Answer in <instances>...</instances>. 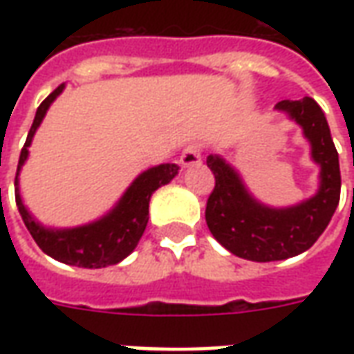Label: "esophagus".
Here are the masks:
<instances>
[{
  "label": "esophagus",
  "instance_id": "esophagus-1",
  "mask_svg": "<svg viewBox=\"0 0 354 354\" xmlns=\"http://www.w3.org/2000/svg\"><path fill=\"white\" fill-rule=\"evenodd\" d=\"M201 153H203V146L201 144H189L185 147L182 155H180V162L182 167H193V165H199L201 162Z\"/></svg>",
  "mask_w": 354,
  "mask_h": 354
}]
</instances>
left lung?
<instances>
[{"instance_id": "left-lung-1", "label": "left lung", "mask_w": 354, "mask_h": 354, "mask_svg": "<svg viewBox=\"0 0 354 354\" xmlns=\"http://www.w3.org/2000/svg\"><path fill=\"white\" fill-rule=\"evenodd\" d=\"M274 108L301 124L311 142L313 159L320 165V189L315 197L292 208H267L248 195L223 159H207L216 180L205 210L208 230L231 254L250 261L286 260L311 248L332 220L342 193L337 149L319 104L305 96L281 100Z\"/></svg>"}]
</instances>
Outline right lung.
Wrapping results in <instances>:
<instances>
[{
  "mask_svg": "<svg viewBox=\"0 0 354 354\" xmlns=\"http://www.w3.org/2000/svg\"><path fill=\"white\" fill-rule=\"evenodd\" d=\"M62 88H64V85L55 88L39 104V108L35 111L34 123L28 132L26 144L22 146V151H20L19 169H17V178H15L17 207H19V212L24 220V225L30 231V235L34 237V241L43 252L49 254L50 258L68 263V266L88 267V269L115 266L136 248L147 225L149 197L157 187L169 184L170 180L176 176L178 165L167 162V165H159V167H153V169L146 170L144 174H140L132 182L131 187L127 189L123 199L119 201V205L98 222L88 223L83 227H75V230L60 231L47 230V227L34 222V218L28 214V210L20 199L19 170L26 161L28 147L32 144L34 132L37 131V127L41 123V119L47 113L53 100L62 93Z\"/></svg>",
  "mask_w": 354,
  "mask_h": 354,
  "instance_id": "right-lung-1",
  "label": "right lung"
}]
</instances>
